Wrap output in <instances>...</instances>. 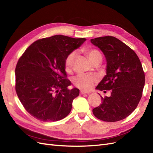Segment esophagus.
<instances>
[{
  "label": "esophagus",
  "instance_id": "1",
  "mask_svg": "<svg viewBox=\"0 0 153 153\" xmlns=\"http://www.w3.org/2000/svg\"><path fill=\"white\" fill-rule=\"evenodd\" d=\"M80 94H90V92H87L82 91L80 92Z\"/></svg>",
  "mask_w": 153,
  "mask_h": 153
}]
</instances>
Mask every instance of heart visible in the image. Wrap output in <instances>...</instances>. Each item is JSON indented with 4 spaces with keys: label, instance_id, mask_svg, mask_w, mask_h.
Wrapping results in <instances>:
<instances>
[{
    "label": "heart",
    "instance_id": "obj_1",
    "mask_svg": "<svg viewBox=\"0 0 153 153\" xmlns=\"http://www.w3.org/2000/svg\"><path fill=\"white\" fill-rule=\"evenodd\" d=\"M83 52L88 56L89 59L94 63L96 61L102 59V55L99 50L94 48H84ZM77 56V52L72 51L66 56L65 60V68L67 72L71 71L74 60ZM97 77L94 75L79 74L74 79V84L80 89L87 91L91 89L97 81Z\"/></svg>",
    "mask_w": 153,
    "mask_h": 153
}]
</instances>
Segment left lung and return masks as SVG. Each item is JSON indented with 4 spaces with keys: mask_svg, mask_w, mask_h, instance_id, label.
Segmentation results:
<instances>
[{
    "mask_svg": "<svg viewBox=\"0 0 153 153\" xmlns=\"http://www.w3.org/2000/svg\"><path fill=\"white\" fill-rule=\"evenodd\" d=\"M107 61L106 75L96 89L110 91V97H101V104L92 110L97 118L114 122L125 119L138 106L145 85V74L136 53L112 36L91 39Z\"/></svg>",
    "mask_w": 153,
    "mask_h": 153,
    "instance_id": "8db88e82",
    "label": "left lung"
}]
</instances>
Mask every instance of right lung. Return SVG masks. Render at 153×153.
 Returning a JSON list of instances; mask_svg holds the SVG:
<instances>
[{"mask_svg": "<svg viewBox=\"0 0 153 153\" xmlns=\"http://www.w3.org/2000/svg\"><path fill=\"white\" fill-rule=\"evenodd\" d=\"M87 40L53 36L32 43L15 68V90L26 111L42 121L63 119L71 111L79 90L68 89L65 60Z\"/></svg>", "mask_w": 153, "mask_h": 153, "instance_id": "1", "label": "right lung"}]
</instances>
